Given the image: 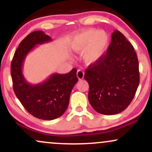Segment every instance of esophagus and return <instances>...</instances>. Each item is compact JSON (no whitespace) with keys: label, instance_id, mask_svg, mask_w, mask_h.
<instances>
[{"label":"esophagus","instance_id":"obj_1","mask_svg":"<svg viewBox=\"0 0 152 152\" xmlns=\"http://www.w3.org/2000/svg\"><path fill=\"white\" fill-rule=\"evenodd\" d=\"M76 75H77V77L78 79L81 80V79H83V77H84V72H83L82 70H80L79 69V70H78Z\"/></svg>","mask_w":152,"mask_h":152}]
</instances>
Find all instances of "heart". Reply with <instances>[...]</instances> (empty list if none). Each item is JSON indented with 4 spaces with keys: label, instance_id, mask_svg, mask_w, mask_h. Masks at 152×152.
<instances>
[{
    "label": "heart",
    "instance_id": "b5f03b06",
    "mask_svg": "<svg viewBox=\"0 0 152 152\" xmlns=\"http://www.w3.org/2000/svg\"><path fill=\"white\" fill-rule=\"evenodd\" d=\"M109 45V36L105 31L87 29L74 38L71 48L75 53H83L86 64H93L105 56Z\"/></svg>",
    "mask_w": 152,
    "mask_h": 152
}]
</instances>
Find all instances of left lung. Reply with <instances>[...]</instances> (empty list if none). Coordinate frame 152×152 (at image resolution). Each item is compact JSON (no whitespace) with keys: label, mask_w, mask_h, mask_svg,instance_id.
<instances>
[{"label":"left lung","mask_w":152,"mask_h":152,"mask_svg":"<svg viewBox=\"0 0 152 152\" xmlns=\"http://www.w3.org/2000/svg\"><path fill=\"white\" fill-rule=\"evenodd\" d=\"M85 71L88 101L99 114L121 113L133 100L139 83V61L133 46L118 31L111 35L105 56Z\"/></svg>","instance_id":"8db88e82"}]
</instances>
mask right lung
Returning <instances> with one entry per match:
<instances>
[{
  "mask_svg": "<svg viewBox=\"0 0 152 152\" xmlns=\"http://www.w3.org/2000/svg\"><path fill=\"white\" fill-rule=\"evenodd\" d=\"M51 41L43 31L31 33L20 43L10 65L13 91L17 98L28 112L43 120L55 119L65 112L71 91L78 81L76 69L66 74H51L38 84H31L26 81L22 71L26 56L37 45Z\"/></svg>",
  "mask_w": 152,
  "mask_h": 152,
  "instance_id": "obj_1",
  "label": "right lung"
}]
</instances>
